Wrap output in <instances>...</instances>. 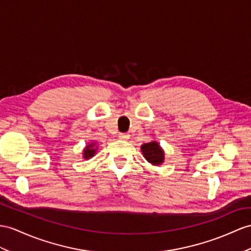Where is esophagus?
<instances>
[{
  "mask_svg": "<svg viewBox=\"0 0 251 251\" xmlns=\"http://www.w3.org/2000/svg\"><path fill=\"white\" fill-rule=\"evenodd\" d=\"M119 138L122 139V140H126V139L130 138V135L127 133H120L119 134Z\"/></svg>",
  "mask_w": 251,
  "mask_h": 251,
  "instance_id": "1",
  "label": "esophagus"
}]
</instances>
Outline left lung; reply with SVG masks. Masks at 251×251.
<instances>
[{
  "label": "left lung",
  "instance_id": "8db88e82",
  "mask_svg": "<svg viewBox=\"0 0 251 251\" xmlns=\"http://www.w3.org/2000/svg\"><path fill=\"white\" fill-rule=\"evenodd\" d=\"M142 151L146 160L153 165L162 164L164 161V152L157 143L152 142L142 146Z\"/></svg>",
  "mask_w": 251,
  "mask_h": 251
}]
</instances>
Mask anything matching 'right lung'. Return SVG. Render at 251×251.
Returning <instances> with one entry per match:
<instances>
[{
    "label": "right lung",
    "instance_id": "obj_1",
    "mask_svg": "<svg viewBox=\"0 0 251 251\" xmlns=\"http://www.w3.org/2000/svg\"><path fill=\"white\" fill-rule=\"evenodd\" d=\"M94 145H95V144H91V145H89V146L86 147V149H85V151H84V155H85L84 157H85V158H89V157H91V156H93V155L96 153V149L93 148Z\"/></svg>",
    "mask_w": 251,
    "mask_h": 251
}]
</instances>
